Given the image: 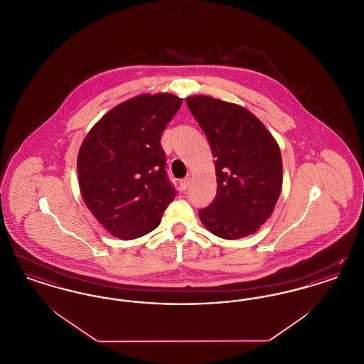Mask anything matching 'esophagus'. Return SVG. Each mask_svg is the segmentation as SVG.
Here are the masks:
<instances>
[{
    "mask_svg": "<svg viewBox=\"0 0 364 364\" xmlns=\"http://www.w3.org/2000/svg\"><path fill=\"white\" fill-rule=\"evenodd\" d=\"M188 186H190V178H188V177H187V178H183V180L180 181V188H181V190H187Z\"/></svg>",
    "mask_w": 364,
    "mask_h": 364,
    "instance_id": "34e87169",
    "label": "esophagus"
}]
</instances>
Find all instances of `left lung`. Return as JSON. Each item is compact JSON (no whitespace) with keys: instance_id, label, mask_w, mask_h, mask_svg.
<instances>
[{"instance_id":"left-lung-1","label":"left lung","mask_w":364,"mask_h":364,"mask_svg":"<svg viewBox=\"0 0 364 364\" xmlns=\"http://www.w3.org/2000/svg\"><path fill=\"white\" fill-rule=\"evenodd\" d=\"M187 105L215 158L217 196L199 211L202 224L225 240L254 235L273 214L282 188L277 140L240 105L210 95H190Z\"/></svg>"}]
</instances>
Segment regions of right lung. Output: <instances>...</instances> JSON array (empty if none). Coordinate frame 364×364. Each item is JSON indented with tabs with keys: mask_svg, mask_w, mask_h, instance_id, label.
Segmentation results:
<instances>
[{
	"mask_svg": "<svg viewBox=\"0 0 364 364\" xmlns=\"http://www.w3.org/2000/svg\"><path fill=\"white\" fill-rule=\"evenodd\" d=\"M183 100L140 94L116 105L94 124L77 154L82 198L114 237L134 240L159 225L174 199L161 135Z\"/></svg>",
	"mask_w": 364,
	"mask_h": 364,
	"instance_id": "1",
	"label": "right lung"
}]
</instances>
